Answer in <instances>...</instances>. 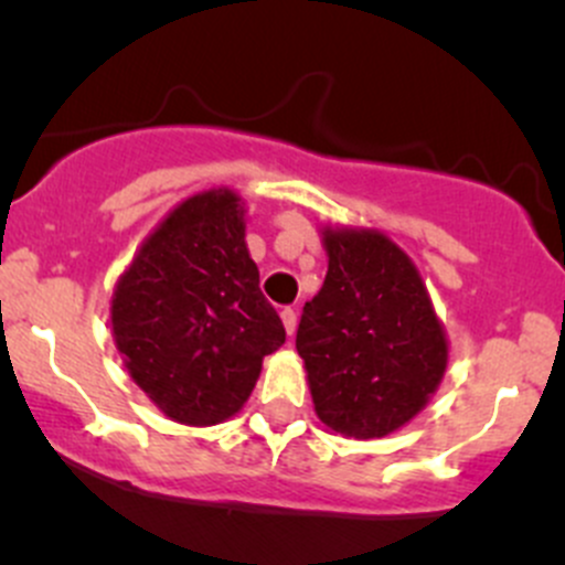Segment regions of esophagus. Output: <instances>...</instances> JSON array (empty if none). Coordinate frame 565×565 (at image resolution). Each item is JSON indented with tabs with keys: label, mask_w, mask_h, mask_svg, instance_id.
<instances>
[{
	"label": "esophagus",
	"mask_w": 565,
	"mask_h": 565,
	"mask_svg": "<svg viewBox=\"0 0 565 565\" xmlns=\"http://www.w3.org/2000/svg\"><path fill=\"white\" fill-rule=\"evenodd\" d=\"M280 318H282L285 331H288V334H294V331H296V310H294V307H282Z\"/></svg>",
	"instance_id": "obj_1"
}]
</instances>
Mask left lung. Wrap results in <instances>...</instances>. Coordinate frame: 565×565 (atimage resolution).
<instances>
[{
  "instance_id": "obj_1",
  "label": "left lung",
  "mask_w": 565,
  "mask_h": 565,
  "mask_svg": "<svg viewBox=\"0 0 565 565\" xmlns=\"http://www.w3.org/2000/svg\"><path fill=\"white\" fill-rule=\"evenodd\" d=\"M323 288L301 312L318 418L345 438L405 427L440 386L449 342L413 260L377 231L323 228Z\"/></svg>"
}]
</instances>
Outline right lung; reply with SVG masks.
<instances>
[{"instance_id":"1","label":"right lung","mask_w":565,"mask_h":565,"mask_svg":"<svg viewBox=\"0 0 565 565\" xmlns=\"http://www.w3.org/2000/svg\"><path fill=\"white\" fill-rule=\"evenodd\" d=\"M110 326L130 377L168 418L209 427L242 411L285 329L258 288L234 190L188 198L157 225L116 282Z\"/></svg>"}]
</instances>
